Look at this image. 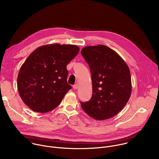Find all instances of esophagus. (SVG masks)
Wrapping results in <instances>:
<instances>
[{
  "mask_svg": "<svg viewBox=\"0 0 159 159\" xmlns=\"http://www.w3.org/2000/svg\"><path fill=\"white\" fill-rule=\"evenodd\" d=\"M73 87H74V89H78L79 88V85L78 84H75V85H73Z\"/></svg>",
  "mask_w": 159,
  "mask_h": 159,
  "instance_id": "1",
  "label": "esophagus"
}]
</instances>
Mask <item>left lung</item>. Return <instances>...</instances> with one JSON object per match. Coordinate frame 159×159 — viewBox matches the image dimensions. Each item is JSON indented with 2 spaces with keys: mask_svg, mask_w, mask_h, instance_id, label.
Wrapping results in <instances>:
<instances>
[{
  "mask_svg": "<svg viewBox=\"0 0 159 159\" xmlns=\"http://www.w3.org/2000/svg\"><path fill=\"white\" fill-rule=\"evenodd\" d=\"M81 54L89 64L92 75L93 95L80 102L87 114L97 120H108L118 114L131 93L128 66L113 50L99 44L85 47Z\"/></svg>",
  "mask_w": 159,
  "mask_h": 159,
  "instance_id": "8db88e82",
  "label": "left lung"
}]
</instances>
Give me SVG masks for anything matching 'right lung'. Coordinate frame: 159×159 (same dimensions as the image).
I'll return each mask as SVG.
<instances>
[{
    "label": "right lung",
    "mask_w": 159,
    "mask_h": 159,
    "mask_svg": "<svg viewBox=\"0 0 159 159\" xmlns=\"http://www.w3.org/2000/svg\"><path fill=\"white\" fill-rule=\"evenodd\" d=\"M74 44H50L33 51L22 65L17 85L20 98L33 111L53 110L72 87L66 65L79 52Z\"/></svg>",
    "instance_id": "obj_1"
}]
</instances>
